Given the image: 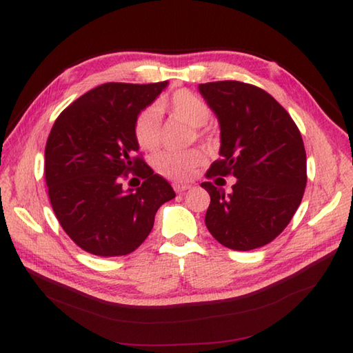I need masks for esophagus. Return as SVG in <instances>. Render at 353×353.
Wrapping results in <instances>:
<instances>
[{
    "label": "esophagus",
    "instance_id": "obj_1",
    "mask_svg": "<svg viewBox=\"0 0 353 353\" xmlns=\"http://www.w3.org/2000/svg\"><path fill=\"white\" fill-rule=\"evenodd\" d=\"M188 190H191V185H188V183H174V191L177 194H182Z\"/></svg>",
    "mask_w": 353,
    "mask_h": 353
}]
</instances>
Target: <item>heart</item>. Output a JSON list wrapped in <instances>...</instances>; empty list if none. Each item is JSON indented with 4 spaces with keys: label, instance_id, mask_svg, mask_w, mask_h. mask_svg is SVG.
I'll use <instances>...</instances> for the list:
<instances>
[{
    "label": "heart",
    "instance_id": "heart-1",
    "mask_svg": "<svg viewBox=\"0 0 353 353\" xmlns=\"http://www.w3.org/2000/svg\"><path fill=\"white\" fill-rule=\"evenodd\" d=\"M158 114H168L182 119L191 127H203L211 118L208 104L190 91H179L170 100L162 101L156 110H144L134 119L133 134L138 145L144 150H154L159 144V118ZM203 163V154L199 150L188 152H163L156 157V170L162 176L176 182H185L196 174L197 168Z\"/></svg>",
    "mask_w": 353,
    "mask_h": 353
}]
</instances>
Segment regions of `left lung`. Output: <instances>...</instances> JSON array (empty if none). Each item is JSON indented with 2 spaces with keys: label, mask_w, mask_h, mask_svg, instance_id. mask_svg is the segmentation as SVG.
Wrapping results in <instances>:
<instances>
[{
  "label": "left lung",
  "mask_w": 353,
  "mask_h": 353,
  "mask_svg": "<svg viewBox=\"0 0 353 353\" xmlns=\"http://www.w3.org/2000/svg\"><path fill=\"white\" fill-rule=\"evenodd\" d=\"M199 92L219 119L221 142V159L206 172L215 183H201L211 196L206 228L228 249H258L288 226L302 201L306 153L301 132L261 88L226 80L201 83ZM228 174L237 177L230 193L216 183Z\"/></svg>",
  "instance_id": "left-lung-1"
}]
</instances>
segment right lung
<instances>
[{"label": "right lung", "instance_id": "add662e5", "mask_svg": "<svg viewBox=\"0 0 353 353\" xmlns=\"http://www.w3.org/2000/svg\"><path fill=\"white\" fill-rule=\"evenodd\" d=\"M167 86L100 85L70 104L50 132L45 181L52 211L72 241L97 256L137 250L157 209L176 197L163 177L133 157L134 119ZM130 170L146 179L137 190L122 186L121 174Z\"/></svg>", "mask_w": 353, "mask_h": 353}]
</instances>
